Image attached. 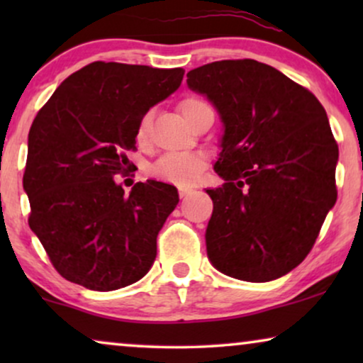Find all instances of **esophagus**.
Instances as JSON below:
<instances>
[{"mask_svg": "<svg viewBox=\"0 0 363 363\" xmlns=\"http://www.w3.org/2000/svg\"><path fill=\"white\" fill-rule=\"evenodd\" d=\"M188 195H190V190H188V188H183V186L178 188V196H180V198H186Z\"/></svg>", "mask_w": 363, "mask_h": 363, "instance_id": "34e87169", "label": "esophagus"}]
</instances>
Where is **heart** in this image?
<instances>
[{"instance_id": "b5f03b06", "label": "heart", "mask_w": 363, "mask_h": 363, "mask_svg": "<svg viewBox=\"0 0 363 363\" xmlns=\"http://www.w3.org/2000/svg\"><path fill=\"white\" fill-rule=\"evenodd\" d=\"M182 116L188 122L195 123L196 118L203 112L208 111L210 104L203 101L200 97L188 96L183 97L178 102ZM150 123H152V112L148 111L138 118L135 127V142L140 147H145L148 143V135H150ZM206 168V160L201 153H167L158 158V160L150 167L152 177L158 180L177 183V185H188V183L196 182L201 177L203 170Z\"/></svg>"}]
</instances>
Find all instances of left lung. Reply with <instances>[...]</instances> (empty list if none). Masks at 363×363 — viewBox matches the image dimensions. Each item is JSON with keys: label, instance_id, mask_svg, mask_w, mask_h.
<instances>
[{"label": "left lung", "instance_id": "8db88e82", "mask_svg": "<svg viewBox=\"0 0 363 363\" xmlns=\"http://www.w3.org/2000/svg\"><path fill=\"white\" fill-rule=\"evenodd\" d=\"M225 123L206 190L213 215L208 257L250 282L277 279L304 261L337 200L339 147L325 108L309 89L255 59H226L186 74Z\"/></svg>", "mask_w": 363, "mask_h": 363}]
</instances>
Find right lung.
I'll list each match as a JSON object with an SVG mask.
<instances>
[{"instance_id": "obj_1", "label": "right lung", "mask_w": 363, "mask_h": 363, "mask_svg": "<svg viewBox=\"0 0 363 363\" xmlns=\"http://www.w3.org/2000/svg\"><path fill=\"white\" fill-rule=\"evenodd\" d=\"M182 67L97 61L79 69L29 128L23 186L28 223L64 279L116 291L147 274L157 236L178 205L177 188L147 180L125 195L138 118L175 92Z\"/></svg>"}]
</instances>
